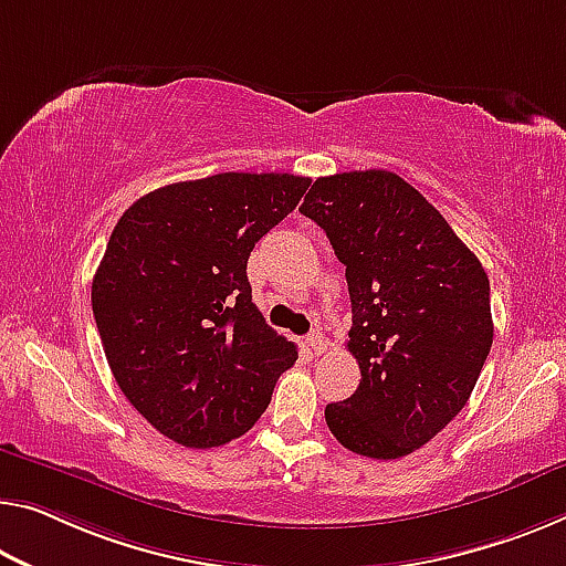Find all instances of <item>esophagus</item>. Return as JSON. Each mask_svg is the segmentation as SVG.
<instances>
[{
    "mask_svg": "<svg viewBox=\"0 0 566 566\" xmlns=\"http://www.w3.org/2000/svg\"><path fill=\"white\" fill-rule=\"evenodd\" d=\"M306 344H308V349H311L313 354H324V352L328 349V338H326L324 332H321V328H316V332L308 334Z\"/></svg>",
    "mask_w": 566,
    "mask_h": 566,
    "instance_id": "esophagus-1",
    "label": "esophagus"
}]
</instances>
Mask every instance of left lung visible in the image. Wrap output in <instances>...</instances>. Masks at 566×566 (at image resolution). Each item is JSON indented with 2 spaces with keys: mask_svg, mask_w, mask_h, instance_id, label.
Masks as SVG:
<instances>
[{
  "mask_svg": "<svg viewBox=\"0 0 566 566\" xmlns=\"http://www.w3.org/2000/svg\"><path fill=\"white\" fill-rule=\"evenodd\" d=\"M346 265L359 387L326 405L334 438L395 460L432 440L471 397L493 344L481 260L434 207L385 169L313 181L298 207Z\"/></svg>",
  "mask_w": 566,
  "mask_h": 566,
  "instance_id": "1",
  "label": "left lung"
}]
</instances>
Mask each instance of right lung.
<instances>
[{"label": "right lung", "mask_w": 566, "mask_h": 566, "mask_svg": "<svg viewBox=\"0 0 566 566\" xmlns=\"http://www.w3.org/2000/svg\"><path fill=\"white\" fill-rule=\"evenodd\" d=\"M311 185L224 171L128 207L93 277L103 352L138 415L185 448L245 434L298 359L253 303L248 258Z\"/></svg>", "instance_id": "1"}]
</instances>
